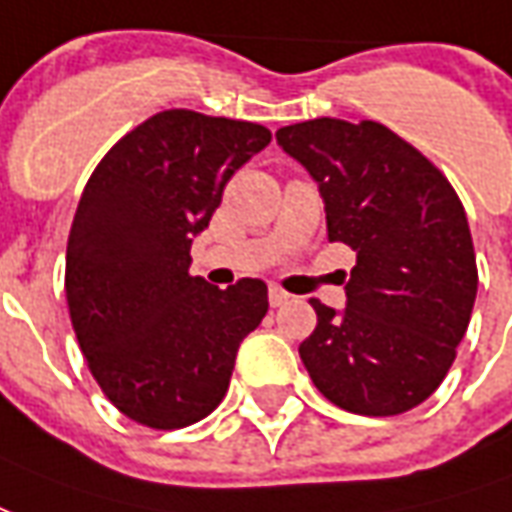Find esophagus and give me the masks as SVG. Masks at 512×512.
<instances>
[{
	"mask_svg": "<svg viewBox=\"0 0 512 512\" xmlns=\"http://www.w3.org/2000/svg\"><path fill=\"white\" fill-rule=\"evenodd\" d=\"M289 297H292V294L283 292L278 283H270V305L272 308H278V305H283V302H289Z\"/></svg>",
	"mask_w": 512,
	"mask_h": 512,
	"instance_id": "esophagus-1",
	"label": "esophagus"
}]
</instances>
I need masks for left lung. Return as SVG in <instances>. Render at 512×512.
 Listing matches in <instances>:
<instances>
[{"label":"left lung","instance_id":"obj_1","mask_svg":"<svg viewBox=\"0 0 512 512\" xmlns=\"http://www.w3.org/2000/svg\"><path fill=\"white\" fill-rule=\"evenodd\" d=\"M275 138L316 179L330 242L357 253L346 308L311 300L302 363L346 412H409L447 376L475 305L464 204L431 160L371 119H308Z\"/></svg>","mask_w":512,"mask_h":512}]
</instances>
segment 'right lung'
I'll use <instances>...</instances> for the list:
<instances>
[{
	"instance_id": "1",
	"label": "right lung",
	"mask_w": 512,
	"mask_h": 512,
	"mask_svg": "<svg viewBox=\"0 0 512 512\" xmlns=\"http://www.w3.org/2000/svg\"><path fill=\"white\" fill-rule=\"evenodd\" d=\"M270 138L256 122L160 111L108 149L81 193L67 237L70 322L100 390L147 428L207 417L270 308L259 278L218 289L188 272L226 182Z\"/></svg>"
}]
</instances>
